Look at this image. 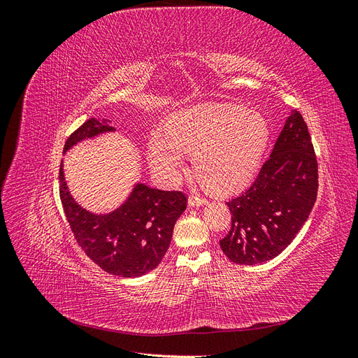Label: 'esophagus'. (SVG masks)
Wrapping results in <instances>:
<instances>
[{"mask_svg":"<svg viewBox=\"0 0 358 358\" xmlns=\"http://www.w3.org/2000/svg\"><path fill=\"white\" fill-rule=\"evenodd\" d=\"M206 203H208V200H206L201 196H199V194H194V192L191 194L189 199H188L189 206H201V204H206Z\"/></svg>","mask_w":358,"mask_h":358,"instance_id":"obj_1","label":"esophagus"}]
</instances>
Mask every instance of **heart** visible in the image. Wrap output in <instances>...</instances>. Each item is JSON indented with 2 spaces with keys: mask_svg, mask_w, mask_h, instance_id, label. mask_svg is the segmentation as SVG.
<instances>
[{
  "mask_svg": "<svg viewBox=\"0 0 358 358\" xmlns=\"http://www.w3.org/2000/svg\"><path fill=\"white\" fill-rule=\"evenodd\" d=\"M270 140L263 115L231 103L189 107L173 115L166 133L149 138V159L159 176L176 180L185 152H196L194 167L210 188L231 192L254 179Z\"/></svg>",
  "mask_w": 358,
  "mask_h": 358,
  "instance_id": "1",
  "label": "heart"
}]
</instances>
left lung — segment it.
<instances>
[{
    "mask_svg": "<svg viewBox=\"0 0 358 358\" xmlns=\"http://www.w3.org/2000/svg\"><path fill=\"white\" fill-rule=\"evenodd\" d=\"M318 162L305 119L292 109L270 158L239 197L227 201L231 227L220 241L236 264H259L292 242L317 201Z\"/></svg>",
    "mask_w": 358,
    "mask_h": 358,
    "instance_id": "1",
    "label": "left lung"
}]
</instances>
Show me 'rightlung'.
I'll list each match as a JSON object with an SVG mask.
<instances>
[{
    "mask_svg": "<svg viewBox=\"0 0 358 358\" xmlns=\"http://www.w3.org/2000/svg\"><path fill=\"white\" fill-rule=\"evenodd\" d=\"M110 121L91 117L67 138L64 152L83 138L113 131ZM59 197L76 242L104 272L142 276L166 255L173 227L187 209L182 191H161L138 183L129 199L109 215H94L76 203L59 169Z\"/></svg>",
    "mask_w": 358,
    "mask_h": 358,
    "instance_id": "right-lung-1",
    "label": "right lung"
}]
</instances>
